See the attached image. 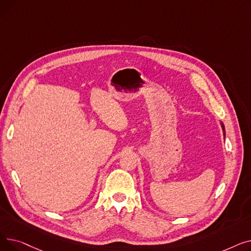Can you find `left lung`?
I'll list each match as a JSON object with an SVG mask.
<instances>
[{
  "mask_svg": "<svg viewBox=\"0 0 251 251\" xmlns=\"http://www.w3.org/2000/svg\"><path fill=\"white\" fill-rule=\"evenodd\" d=\"M222 127H223V130H224V131H225V128H224V125H223V124H222Z\"/></svg>",
  "mask_w": 251,
  "mask_h": 251,
  "instance_id": "8db88e82",
  "label": "left lung"
}]
</instances>
